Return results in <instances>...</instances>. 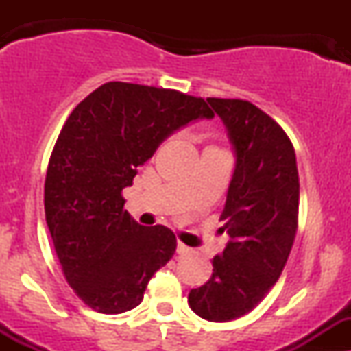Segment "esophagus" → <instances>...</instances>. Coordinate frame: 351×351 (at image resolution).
I'll return each instance as SVG.
<instances>
[{
    "label": "esophagus",
    "instance_id": "obj_1",
    "mask_svg": "<svg viewBox=\"0 0 351 351\" xmlns=\"http://www.w3.org/2000/svg\"><path fill=\"white\" fill-rule=\"evenodd\" d=\"M190 251V247L189 246H185V244L183 243H178L176 244V253L178 254H186Z\"/></svg>",
    "mask_w": 351,
    "mask_h": 351
}]
</instances>
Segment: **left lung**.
Segmentation results:
<instances>
[{
  "instance_id": "left-lung-1",
  "label": "left lung",
  "mask_w": 351,
  "mask_h": 351,
  "mask_svg": "<svg viewBox=\"0 0 351 351\" xmlns=\"http://www.w3.org/2000/svg\"><path fill=\"white\" fill-rule=\"evenodd\" d=\"M234 146L236 168L221 221L231 241L212 260V277L192 289L200 317L228 323L253 311L277 284L299 219V171L285 130L246 100L207 98Z\"/></svg>"
}]
</instances>
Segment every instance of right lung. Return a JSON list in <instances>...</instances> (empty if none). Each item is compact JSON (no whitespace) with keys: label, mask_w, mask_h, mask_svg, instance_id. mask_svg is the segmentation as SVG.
Masks as SVG:
<instances>
[{"label":"right lung","mask_w":351,"mask_h":351,"mask_svg":"<svg viewBox=\"0 0 351 351\" xmlns=\"http://www.w3.org/2000/svg\"><path fill=\"white\" fill-rule=\"evenodd\" d=\"M212 117L204 98L122 81L101 84L67 117L49 159L45 221L67 284L88 307L134 309L171 260L175 234L137 224L122 190L166 137Z\"/></svg>","instance_id":"right-lung-1"}]
</instances>
